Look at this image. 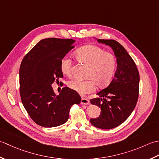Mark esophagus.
<instances>
[{
	"mask_svg": "<svg viewBox=\"0 0 159 159\" xmlns=\"http://www.w3.org/2000/svg\"><path fill=\"white\" fill-rule=\"evenodd\" d=\"M81 103L83 105H89L90 104V101L88 98H82V100H81Z\"/></svg>",
	"mask_w": 159,
	"mask_h": 159,
	"instance_id": "1",
	"label": "esophagus"
}]
</instances>
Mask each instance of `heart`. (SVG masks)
I'll use <instances>...</instances> for the list:
<instances>
[{
	"label": "heart",
	"instance_id": "obj_1",
	"mask_svg": "<svg viewBox=\"0 0 159 159\" xmlns=\"http://www.w3.org/2000/svg\"><path fill=\"white\" fill-rule=\"evenodd\" d=\"M75 55L79 62L89 66L85 80H73L68 84L70 89L81 95L93 92L96 85L104 88L112 82L117 67V61L114 54L107 52L95 45H87L75 51ZM60 70L64 75H72V61L64 56L60 61Z\"/></svg>",
	"mask_w": 159,
	"mask_h": 159
}]
</instances>
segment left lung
Listing matches in <instances>:
<instances>
[{"label":"left lung","mask_w":159,"mask_h":159,"mask_svg":"<svg viewBox=\"0 0 159 159\" xmlns=\"http://www.w3.org/2000/svg\"><path fill=\"white\" fill-rule=\"evenodd\" d=\"M99 43L111 47L117 61V69L112 82L90 99L102 109L100 116L90 119L95 127L112 129L123 124L134 109L139 98V73L133 59L124 47L114 40L98 39Z\"/></svg>","instance_id":"8db88e82"}]
</instances>
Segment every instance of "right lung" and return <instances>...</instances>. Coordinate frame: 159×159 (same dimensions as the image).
<instances>
[{"instance_id":"add662e5","label":"right lung","mask_w":159,"mask_h":159,"mask_svg":"<svg viewBox=\"0 0 159 159\" xmlns=\"http://www.w3.org/2000/svg\"><path fill=\"white\" fill-rule=\"evenodd\" d=\"M73 39L46 38L25 55L19 70L20 94L22 104L35 124L46 128L62 125L69 118L73 105L81 97L68 87L56 95L51 87L63 77L60 61L75 47Z\"/></svg>"}]
</instances>
